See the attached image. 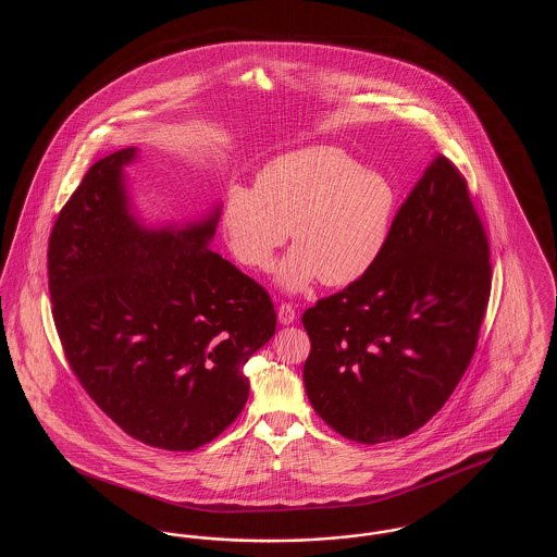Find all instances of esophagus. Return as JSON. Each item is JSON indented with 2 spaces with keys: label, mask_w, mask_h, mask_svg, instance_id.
I'll use <instances>...</instances> for the list:
<instances>
[{
  "label": "esophagus",
  "mask_w": 557,
  "mask_h": 557,
  "mask_svg": "<svg viewBox=\"0 0 557 557\" xmlns=\"http://www.w3.org/2000/svg\"><path fill=\"white\" fill-rule=\"evenodd\" d=\"M277 319H280V323L282 325H290L296 321V311H294V307L292 305H280V309H277Z\"/></svg>",
  "instance_id": "1"
}]
</instances>
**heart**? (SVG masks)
<instances>
[{
    "instance_id": "obj_1",
    "label": "heart",
    "mask_w": 557,
    "mask_h": 557,
    "mask_svg": "<svg viewBox=\"0 0 557 557\" xmlns=\"http://www.w3.org/2000/svg\"><path fill=\"white\" fill-rule=\"evenodd\" d=\"M397 207L388 177L363 169L334 146H309L267 162L255 189H227L221 230L239 265L267 271L290 234L277 269L286 292L307 290L319 277L343 288L380 259Z\"/></svg>"
}]
</instances>
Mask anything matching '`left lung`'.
<instances>
[{"label":"left lung","instance_id":"obj_1","mask_svg":"<svg viewBox=\"0 0 557 557\" xmlns=\"http://www.w3.org/2000/svg\"><path fill=\"white\" fill-rule=\"evenodd\" d=\"M488 294L486 234L466 180L436 154L375 265L302 315L319 418L363 445L422 428L470 366Z\"/></svg>","mask_w":557,"mask_h":557}]
</instances>
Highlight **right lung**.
<instances>
[{
	"label": "right lung",
	"mask_w": 557,
	"mask_h": 557,
	"mask_svg": "<svg viewBox=\"0 0 557 557\" xmlns=\"http://www.w3.org/2000/svg\"><path fill=\"white\" fill-rule=\"evenodd\" d=\"M123 148L98 160L58 214L52 313L87 395L129 436L166 450L211 443L248 400L244 363L275 334L271 298L212 252L221 205L152 223L133 202Z\"/></svg>",
	"instance_id": "right-lung-1"
}]
</instances>
